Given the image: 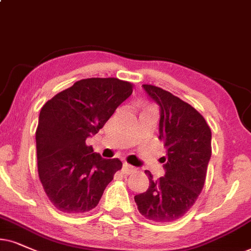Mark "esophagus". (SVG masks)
I'll use <instances>...</instances> for the list:
<instances>
[{"label":"esophagus","mask_w":251,"mask_h":251,"mask_svg":"<svg viewBox=\"0 0 251 251\" xmlns=\"http://www.w3.org/2000/svg\"><path fill=\"white\" fill-rule=\"evenodd\" d=\"M134 170H135V168L132 167L131 164H128V163H124L123 164V174H126V175H128V174L133 173Z\"/></svg>","instance_id":"34e87169"}]
</instances>
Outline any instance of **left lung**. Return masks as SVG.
<instances>
[{
	"instance_id": "obj_1",
	"label": "left lung",
	"mask_w": 251,
	"mask_h": 251,
	"mask_svg": "<svg viewBox=\"0 0 251 251\" xmlns=\"http://www.w3.org/2000/svg\"><path fill=\"white\" fill-rule=\"evenodd\" d=\"M142 87L160 106V135L167 149L162 157L166 175L154 179L148 175L149 188L136 195L138 210L155 223L178 220L195 204L204 188L211 158L212 133L204 117L169 91L151 84Z\"/></svg>"
}]
</instances>
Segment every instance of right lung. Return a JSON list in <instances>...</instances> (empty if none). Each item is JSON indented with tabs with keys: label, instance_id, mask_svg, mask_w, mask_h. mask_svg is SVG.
<instances>
[{
	"label": "right lung",
	"instance_id": "1",
	"mask_svg": "<svg viewBox=\"0 0 251 251\" xmlns=\"http://www.w3.org/2000/svg\"><path fill=\"white\" fill-rule=\"evenodd\" d=\"M132 91V83L116 77L84 78L41 107L36 131L38 174L59 211L93 210L122 169V161L103 158L85 140L105 125Z\"/></svg>",
	"mask_w": 251,
	"mask_h": 251
}]
</instances>
